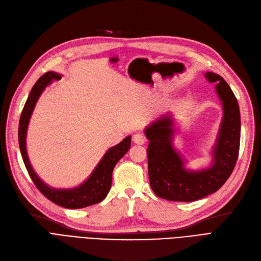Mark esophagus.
Wrapping results in <instances>:
<instances>
[{
  "label": "esophagus",
  "mask_w": 261,
  "mask_h": 261,
  "mask_svg": "<svg viewBox=\"0 0 261 261\" xmlns=\"http://www.w3.org/2000/svg\"><path fill=\"white\" fill-rule=\"evenodd\" d=\"M145 141H146L145 137H144L141 133H137L133 136V142L138 144V145H143V144L145 143Z\"/></svg>",
  "instance_id": "1"
}]
</instances>
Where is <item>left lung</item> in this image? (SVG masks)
Masks as SVG:
<instances>
[{"instance_id":"8db88e82","label":"left lung","mask_w":261,"mask_h":261,"mask_svg":"<svg viewBox=\"0 0 261 261\" xmlns=\"http://www.w3.org/2000/svg\"><path fill=\"white\" fill-rule=\"evenodd\" d=\"M208 83H215V91L223 106V117L214 145L210 150L208 167L187 168V160L174 145L177 128L172 114H163L144 129L149 141L147 148L148 175L152 191L169 201L192 202L217 191L225 184L237 163L241 116L236 96L220 75L206 72Z\"/></svg>"}]
</instances>
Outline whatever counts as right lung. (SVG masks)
<instances>
[{"label":"right lung","mask_w":261,"mask_h":261,"mask_svg":"<svg viewBox=\"0 0 261 261\" xmlns=\"http://www.w3.org/2000/svg\"><path fill=\"white\" fill-rule=\"evenodd\" d=\"M61 74L49 71L42 75L33 86V88L28 96L24 108L21 113L20 121L18 129V141L20 152L24 162V166L30 174L35 186L40 189L42 194L53 201L54 203L66 208H83L103 201L112 187V174L115 166L124 156V153L130 149L131 136L124 138L119 144L106 150L102 159L94 168L89 177L84 180L81 185L73 188H55L51 187L36 174L27 150V132L29 122L33 114L36 102L54 81L60 80Z\"/></svg>","instance_id":"obj_1"}]
</instances>
